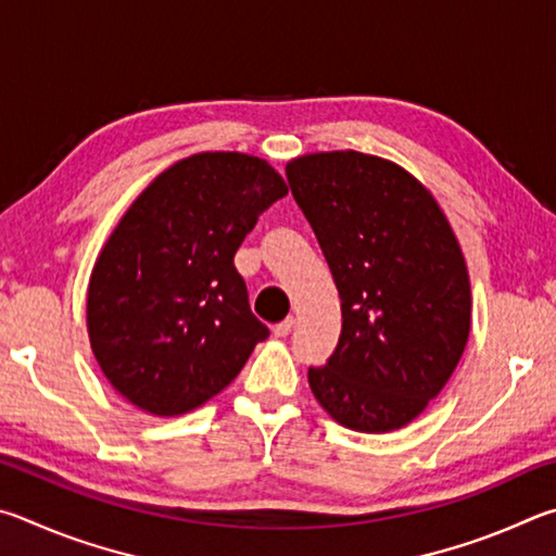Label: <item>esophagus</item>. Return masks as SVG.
Instances as JSON below:
<instances>
[{"mask_svg":"<svg viewBox=\"0 0 556 556\" xmlns=\"http://www.w3.org/2000/svg\"><path fill=\"white\" fill-rule=\"evenodd\" d=\"M293 327H295V319L288 317V319H283V323H278L276 327H273V334H276V337H288L290 332H293Z\"/></svg>","mask_w":556,"mask_h":556,"instance_id":"esophagus-1","label":"esophagus"}]
</instances>
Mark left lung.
<instances>
[{"mask_svg":"<svg viewBox=\"0 0 556 556\" xmlns=\"http://www.w3.org/2000/svg\"><path fill=\"white\" fill-rule=\"evenodd\" d=\"M286 175L342 300L339 344L309 368V388L349 430H401L442 393L469 339L459 241L432 192L378 155L309 153Z\"/></svg>","mask_w":556,"mask_h":556,"instance_id":"8db88e82","label":"left lung"}]
</instances>
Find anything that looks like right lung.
<instances>
[{"instance_id": "1", "label": "right lung", "mask_w": 556, "mask_h": 556, "mask_svg": "<svg viewBox=\"0 0 556 556\" xmlns=\"http://www.w3.org/2000/svg\"><path fill=\"white\" fill-rule=\"evenodd\" d=\"M288 185L256 155L194 153L116 224L87 286V334L114 391L143 413H190L268 337L233 253Z\"/></svg>"}]
</instances>
